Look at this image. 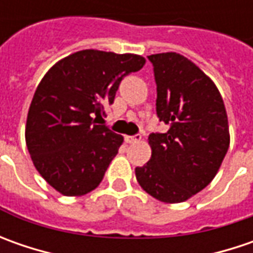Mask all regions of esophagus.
Masks as SVG:
<instances>
[{
    "mask_svg": "<svg viewBox=\"0 0 253 253\" xmlns=\"http://www.w3.org/2000/svg\"><path fill=\"white\" fill-rule=\"evenodd\" d=\"M141 133H136V135H132V136H125V142L126 143H135V142L141 141Z\"/></svg>",
    "mask_w": 253,
    "mask_h": 253,
    "instance_id": "1",
    "label": "esophagus"
}]
</instances>
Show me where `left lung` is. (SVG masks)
Wrapping results in <instances>:
<instances>
[{
    "label": "left lung",
    "mask_w": 253,
    "mask_h": 253,
    "mask_svg": "<svg viewBox=\"0 0 253 253\" xmlns=\"http://www.w3.org/2000/svg\"><path fill=\"white\" fill-rule=\"evenodd\" d=\"M156 83V114L169 129L152 132V156L135 169L152 197L181 203L209 186L229 146L228 118L215 84L184 56H148Z\"/></svg>",
    "instance_id": "1"
}]
</instances>
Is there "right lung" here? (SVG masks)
Listing matches in <instances>:
<instances>
[{"label":"right lung","mask_w":253,"mask_h":253,"mask_svg":"<svg viewBox=\"0 0 253 253\" xmlns=\"http://www.w3.org/2000/svg\"><path fill=\"white\" fill-rule=\"evenodd\" d=\"M143 64L138 54L87 49L44 74L29 107L25 139L36 170L59 193L83 196L101 183L124 138L97 120L107 117L122 79Z\"/></svg>","instance_id":"obj_1"}]
</instances>
